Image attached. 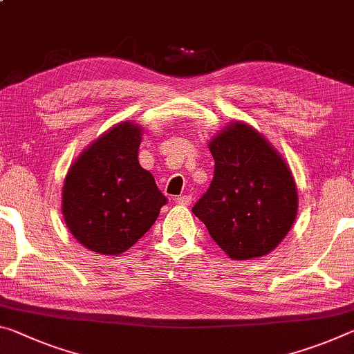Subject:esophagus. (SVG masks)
<instances>
[{
  "mask_svg": "<svg viewBox=\"0 0 354 354\" xmlns=\"http://www.w3.org/2000/svg\"><path fill=\"white\" fill-rule=\"evenodd\" d=\"M176 203L190 205V203H192V195H179V197H176Z\"/></svg>",
  "mask_w": 354,
  "mask_h": 354,
  "instance_id": "esophagus-1",
  "label": "esophagus"
}]
</instances>
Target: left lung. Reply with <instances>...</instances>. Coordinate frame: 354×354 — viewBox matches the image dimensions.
Segmentation results:
<instances>
[{
    "mask_svg": "<svg viewBox=\"0 0 354 354\" xmlns=\"http://www.w3.org/2000/svg\"><path fill=\"white\" fill-rule=\"evenodd\" d=\"M214 176L192 212L233 260L276 249L293 225L298 192L282 157L255 129L228 126L212 140Z\"/></svg>",
    "mask_w": 354,
    "mask_h": 354,
    "instance_id": "1",
    "label": "left lung"
}]
</instances>
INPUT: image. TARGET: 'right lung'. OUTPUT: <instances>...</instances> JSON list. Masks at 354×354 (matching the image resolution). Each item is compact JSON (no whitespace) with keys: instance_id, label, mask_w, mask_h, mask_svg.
<instances>
[{"instance_id":"1","label":"right lung","mask_w":354,"mask_h":354,"mask_svg":"<svg viewBox=\"0 0 354 354\" xmlns=\"http://www.w3.org/2000/svg\"><path fill=\"white\" fill-rule=\"evenodd\" d=\"M142 131L121 122L74 162L63 187V214L77 241L93 252L116 255L153 227L167 197L138 164Z\"/></svg>"}]
</instances>
